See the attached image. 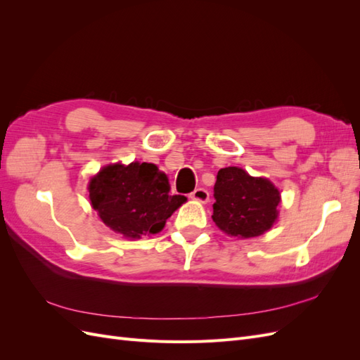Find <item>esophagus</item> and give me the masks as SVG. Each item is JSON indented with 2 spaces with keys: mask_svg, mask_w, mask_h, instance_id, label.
Listing matches in <instances>:
<instances>
[{
  "mask_svg": "<svg viewBox=\"0 0 360 360\" xmlns=\"http://www.w3.org/2000/svg\"><path fill=\"white\" fill-rule=\"evenodd\" d=\"M191 198L195 200V201H200V202H207V201H209V198H210V195H209V192H207L205 189L198 188V189H195L191 193Z\"/></svg>",
  "mask_w": 360,
  "mask_h": 360,
  "instance_id": "1",
  "label": "esophagus"
}]
</instances>
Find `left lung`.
<instances>
[{"label":"left lung","mask_w":360,"mask_h":360,"mask_svg":"<svg viewBox=\"0 0 360 360\" xmlns=\"http://www.w3.org/2000/svg\"><path fill=\"white\" fill-rule=\"evenodd\" d=\"M213 222L228 236L258 237L278 219L281 193L264 177H252L237 167L219 169L214 183Z\"/></svg>","instance_id":"8db88e82"}]
</instances>
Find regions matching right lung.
I'll list each match as a JSON object with an SVG mask.
<instances>
[{"instance_id": "obj_1", "label": "right lung", "mask_w": 360, "mask_h": 360, "mask_svg": "<svg viewBox=\"0 0 360 360\" xmlns=\"http://www.w3.org/2000/svg\"><path fill=\"white\" fill-rule=\"evenodd\" d=\"M169 189L167 174L147 162L103 167L89 183L93 209L105 225L126 238L162 231L168 217L188 200L169 195Z\"/></svg>"}]
</instances>
